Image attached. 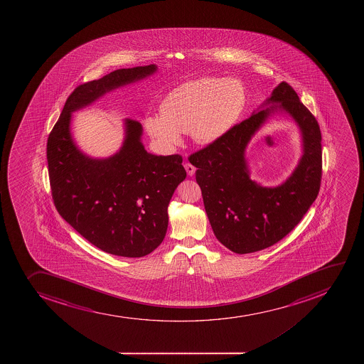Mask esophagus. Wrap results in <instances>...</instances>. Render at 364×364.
Instances as JSON below:
<instances>
[{
	"mask_svg": "<svg viewBox=\"0 0 364 364\" xmlns=\"http://www.w3.org/2000/svg\"><path fill=\"white\" fill-rule=\"evenodd\" d=\"M185 169H186V172H188V176H195L196 173V167L195 166H192L191 164H188L186 162L184 165Z\"/></svg>",
	"mask_w": 364,
	"mask_h": 364,
	"instance_id": "obj_1",
	"label": "esophagus"
}]
</instances>
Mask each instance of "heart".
<instances>
[{
	"label": "heart",
	"mask_w": 364,
	"mask_h": 364,
	"mask_svg": "<svg viewBox=\"0 0 364 364\" xmlns=\"http://www.w3.org/2000/svg\"><path fill=\"white\" fill-rule=\"evenodd\" d=\"M245 105L247 91L242 82L204 77L173 89L161 102V114L147 116L144 127L167 147L181 142L180 133H190L197 144L209 146L230 132Z\"/></svg>",
	"instance_id": "heart-1"
}]
</instances>
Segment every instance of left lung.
<instances>
[{"label": "left lung", "mask_w": 364, "mask_h": 364, "mask_svg": "<svg viewBox=\"0 0 364 364\" xmlns=\"http://www.w3.org/2000/svg\"><path fill=\"white\" fill-rule=\"evenodd\" d=\"M277 111L288 113L299 127L303 155L286 182L266 188L250 179L245 149L255 132ZM188 160L197 167L196 180L217 240L236 254L259 252L289 234L317 198L321 129L293 87L282 82L249 119Z\"/></svg>", "instance_id": "8db88e82"}]
</instances>
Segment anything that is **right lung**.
Masks as SVG:
<instances>
[{"mask_svg": "<svg viewBox=\"0 0 364 364\" xmlns=\"http://www.w3.org/2000/svg\"><path fill=\"white\" fill-rule=\"evenodd\" d=\"M156 70L154 64L116 70L77 87L47 140L55 209L91 245L112 255L142 257L161 245L169 200L186 178L183 158L148 153L141 142V123L130 119H124L119 151L109 158H91L73 140V112Z\"/></svg>", "mask_w": 364, "mask_h": 364, "instance_id": "obj_1", "label": "right lung"}]
</instances>
